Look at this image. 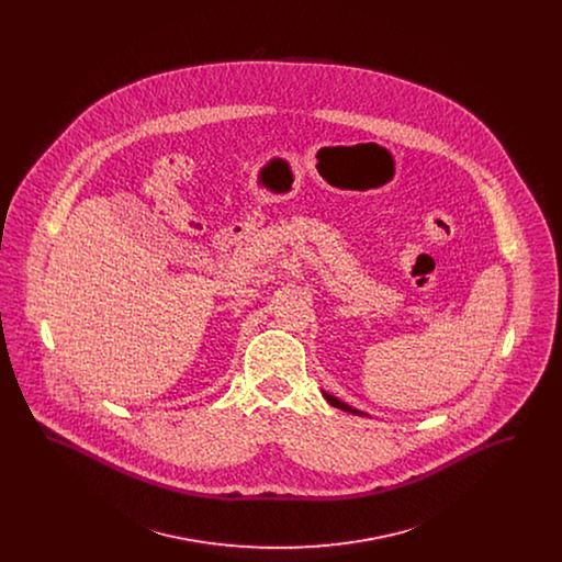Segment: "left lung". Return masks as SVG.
<instances>
[{
    "mask_svg": "<svg viewBox=\"0 0 562 562\" xmlns=\"http://www.w3.org/2000/svg\"><path fill=\"white\" fill-rule=\"evenodd\" d=\"M324 398L326 401L330 402L333 406H337V408H341V411H348V413H353V415H364V413H360V411H356V408H351V406H348L346 402L337 401L335 396H328V394H324Z\"/></svg>",
    "mask_w": 562,
    "mask_h": 562,
    "instance_id": "obj_1",
    "label": "left lung"
}]
</instances>
